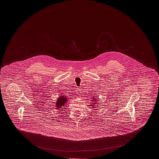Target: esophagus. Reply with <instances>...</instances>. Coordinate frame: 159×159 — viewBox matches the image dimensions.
<instances>
[{
    "label": "esophagus",
    "mask_w": 159,
    "mask_h": 159,
    "mask_svg": "<svg viewBox=\"0 0 159 159\" xmlns=\"http://www.w3.org/2000/svg\"><path fill=\"white\" fill-rule=\"evenodd\" d=\"M77 93L79 94V95H80L82 92H81V90L80 89H77Z\"/></svg>",
    "instance_id": "1"
}]
</instances>
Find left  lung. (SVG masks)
<instances>
[{
  "label": "left lung",
  "mask_w": 159,
  "mask_h": 159,
  "mask_svg": "<svg viewBox=\"0 0 159 159\" xmlns=\"http://www.w3.org/2000/svg\"><path fill=\"white\" fill-rule=\"evenodd\" d=\"M93 99H94V101H96V100H97V99H95L93 98ZM93 104H95V102H94Z\"/></svg>",
  "instance_id": "8db88e82"
}]
</instances>
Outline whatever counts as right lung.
I'll return each instance as SVG.
<instances>
[{
    "mask_svg": "<svg viewBox=\"0 0 159 159\" xmlns=\"http://www.w3.org/2000/svg\"><path fill=\"white\" fill-rule=\"evenodd\" d=\"M57 101L56 102L57 108H60V107H63L62 106H65V104L68 101V98H67L66 96H61L60 97H59V98L58 99Z\"/></svg>",
    "mask_w": 159,
    "mask_h": 159,
    "instance_id": "1",
    "label": "right lung"
}]
</instances>
